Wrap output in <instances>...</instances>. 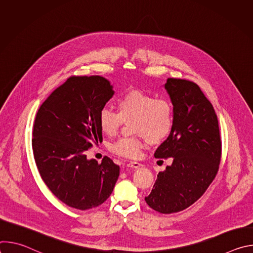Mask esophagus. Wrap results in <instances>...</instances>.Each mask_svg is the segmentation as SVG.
<instances>
[{
  "mask_svg": "<svg viewBox=\"0 0 253 253\" xmlns=\"http://www.w3.org/2000/svg\"><path fill=\"white\" fill-rule=\"evenodd\" d=\"M127 166L128 167H131V168H139V167H141V166H143L141 163H139V162H134V161H132V162H129L128 164H127Z\"/></svg>",
  "mask_w": 253,
  "mask_h": 253,
  "instance_id": "esophagus-1",
  "label": "esophagus"
}]
</instances>
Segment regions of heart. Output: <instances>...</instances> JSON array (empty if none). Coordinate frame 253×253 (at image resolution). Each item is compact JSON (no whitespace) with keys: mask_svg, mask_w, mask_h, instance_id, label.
I'll list each match as a JSON object with an SVG mask.
<instances>
[{"mask_svg":"<svg viewBox=\"0 0 253 253\" xmlns=\"http://www.w3.org/2000/svg\"><path fill=\"white\" fill-rule=\"evenodd\" d=\"M118 112L104 107L98 115L101 131L106 135L117 133L122 124L131 122L135 137H122L113 142L110 150L125 158H138L144 147L143 137L151 143L163 142L174 127V108L165 98H156L151 93L133 90L117 100Z\"/></svg>","mask_w":253,"mask_h":253,"instance_id":"b5f03b06","label":"heart"}]
</instances>
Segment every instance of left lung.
Returning <instances> with one entry per match:
<instances>
[{
  "instance_id": "left-lung-1",
  "label": "left lung",
  "mask_w": 253,
  "mask_h": 253,
  "mask_svg": "<svg viewBox=\"0 0 253 253\" xmlns=\"http://www.w3.org/2000/svg\"><path fill=\"white\" fill-rule=\"evenodd\" d=\"M165 89L175 121L154 156L173 162L158 173L145 201L155 211L170 214L188 208L212 183L219 169L221 138L214 108L196 83L168 78Z\"/></svg>"
}]
</instances>
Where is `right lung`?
<instances>
[{
  "label": "right lung",
  "mask_w": 253,
  "mask_h": 253,
  "mask_svg": "<svg viewBox=\"0 0 253 253\" xmlns=\"http://www.w3.org/2000/svg\"><path fill=\"white\" fill-rule=\"evenodd\" d=\"M114 94L101 76H72L40 106L33 125L34 159L45 184L62 202L79 210L109 197L120 167L105 156L101 163L86 151L103 140L98 115Z\"/></svg>",
  "instance_id": "add662e5"
}]
</instances>
